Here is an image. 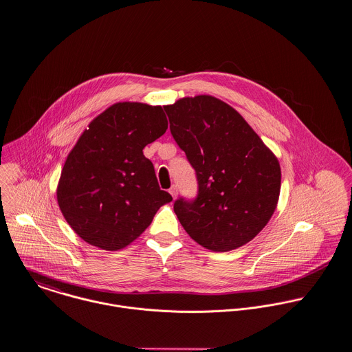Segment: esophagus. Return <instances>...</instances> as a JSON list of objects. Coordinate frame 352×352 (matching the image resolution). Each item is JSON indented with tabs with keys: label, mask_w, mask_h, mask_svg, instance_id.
<instances>
[{
	"label": "esophagus",
	"mask_w": 352,
	"mask_h": 352,
	"mask_svg": "<svg viewBox=\"0 0 352 352\" xmlns=\"http://www.w3.org/2000/svg\"><path fill=\"white\" fill-rule=\"evenodd\" d=\"M168 192H170V195L173 196V199H175V197H177V195H178V189H177V186H175V185H173V186L170 188V190H168Z\"/></svg>",
	"instance_id": "obj_1"
}]
</instances>
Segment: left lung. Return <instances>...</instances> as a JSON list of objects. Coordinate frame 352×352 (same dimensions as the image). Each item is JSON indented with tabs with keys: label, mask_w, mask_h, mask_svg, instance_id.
<instances>
[{
	"label": "left lung",
	"mask_w": 352,
	"mask_h": 352,
	"mask_svg": "<svg viewBox=\"0 0 352 352\" xmlns=\"http://www.w3.org/2000/svg\"><path fill=\"white\" fill-rule=\"evenodd\" d=\"M170 131L196 171L197 196L174 212L185 231L213 252L252 241L274 214L281 173L276 156L227 103L200 95L164 106Z\"/></svg>",
	"instance_id": "left-lung-1"
}]
</instances>
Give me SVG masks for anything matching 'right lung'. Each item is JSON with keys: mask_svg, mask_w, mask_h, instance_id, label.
Returning a JSON list of instances; mask_svg holds the SVG:
<instances>
[{"mask_svg": "<svg viewBox=\"0 0 352 352\" xmlns=\"http://www.w3.org/2000/svg\"><path fill=\"white\" fill-rule=\"evenodd\" d=\"M167 129L160 106L117 103L96 117L72 149L57 200L74 232L103 250L133 242L173 200L142 153Z\"/></svg>", "mask_w": 352, "mask_h": 352, "instance_id": "right-lung-1", "label": "right lung"}]
</instances>
